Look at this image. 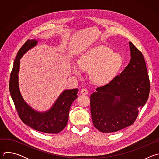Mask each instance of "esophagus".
<instances>
[{
	"label": "esophagus",
	"instance_id": "obj_1",
	"mask_svg": "<svg viewBox=\"0 0 159 159\" xmlns=\"http://www.w3.org/2000/svg\"><path fill=\"white\" fill-rule=\"evenodd\" d=\"M88 93V90L87 89H82L80 91V93L84 95H87Z\"/></svg>",
	"mask_w": 159,
	"mask_h": 159
}]
</instances>
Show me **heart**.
<instances>
[{"mask_svg": "<svg viewBox=\"0 0 159 159\" xmlns=\"http://www.w3.org/2000/svg\"><path fill=\"white\" fill-rule=\"evenodd\" d=\"M122 63V57L116 52L104 45H99L92 48L78 60V65L84 71L89 72L91 80L98 84L108 83L115 77ZM73 72L80 75L77 67L73 68Z\"/></svg>", "mask_w": 159, "mask_h": 159, "instance_id": "obj_1", "label": "heart"}]
</instances>
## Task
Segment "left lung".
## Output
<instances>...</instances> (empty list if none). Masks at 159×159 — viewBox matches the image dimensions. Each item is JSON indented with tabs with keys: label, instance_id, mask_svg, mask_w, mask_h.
I'll return each instance as SVG.
<instances>
[{
	"label": "left lung",
	"instance_id": "left-lung-1",
	"mask_svg": "<svg viewBox=\"0 0 159 159\" xmlns=\"http://www.w3.org/2000/svg\"><path fill=\"white\" fill-rule=\"evenodd\" d=\"M131 59L123 71L90 96L94 126L101 132H116L133 124L150 92L142 53L129 42Z\"/></svg>",
	"mask_w": 159,
	"mask_h": 159
}]
</instances>
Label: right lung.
Returning <instances> with one entry per match:
<instances>
[{
    "mask_svg": "<svg viewBox=\"0 0 159 159\" xmlns=\"http://www.w3.org/2000/svg\"><path fill=\"white\" fill-rule=\"evenodd\" d=\"M38 40L28 39L17 52L9 82V91L20 120L37 131L58 133L66 125L69 110L77 98L78 89H66L60 94L52 106L45 111H39L30 106L22 97L19 85L20 59L28 50L36 46Z\"/></svg>",
    "mask_w": 159,
    "mask_h": 159,
    "instance_id": "add662e5",
    "label": "right lung"
}]
</instances>
